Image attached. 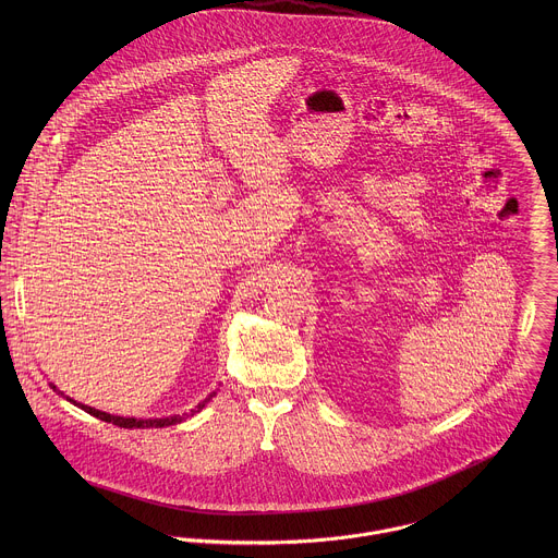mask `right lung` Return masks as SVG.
I'll use <instances>...</instances> for the list:
<instances>
[{
  "instance_id": "add662e5",
  "label": "right lung",
  "mask_w": 558,
  "mask_h": 558,
  "mask_svg": "<svg viewBox=\"0 0 558 558\" xmlns=\"http://www.w3.org/2000/svg\"><path fill=\"white\" fill-rule=\"evenodd\" d=\"M51 389L53 391H58L53 385H51ZM215 398V393H210L208 398L204 399V401H199L193 410H191V414H195V412H199L210 399ZM69 401H73L71 398H66ZM75 405H80L81 410H85L87 414H92V416H96V418H100V421H105V423H113V425H118V427H126V429H133V427H140V429H146V427H167V425H175V423H180V421H184L189 414H173V416H167V418H124V416H116V414H107V412H100V410H94V408H89V405H83V403H77V401H73Z\"/></svg>"
}]
</instances>
